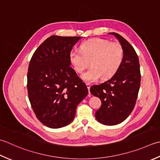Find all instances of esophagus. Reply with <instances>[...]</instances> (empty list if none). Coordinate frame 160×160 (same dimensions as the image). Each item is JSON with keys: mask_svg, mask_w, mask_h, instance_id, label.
I'll use <instances>...</instances> for the list:
<instances>
[{"mask_svg": "<svg viewBox=\"0 0 160 160\" xmlns=\"http://www.w3.org/2000/svg\"><path fill=\"white\" fill-rule=\"evenodd\" d=\"M86 86H87V88H88V92L89 94H90V84L89 83H86Z\"/></svg>", "mask_w": 160, "mask_h": 160, "instance_id": "obj_1", "label": "esophagus"}]
</instances>
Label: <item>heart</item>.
<instances>
[{"label":"heart","instance_id":"b5f03b06","mask_svg":"<svg viewBox=\"0 0 160 160\" xmlns=\"http://www.w3.org/2000/svg\"><path fill=\"white\" fill-rule=\"evenodd\" d=\"M123 58L121 44L100 38L84 42L80 51L72 50L70 54V61L77 73H82L90 62L91 68L81 76L87 82L112 78L121 67Z\"/></svg>","mask_w":160,"mask_h":160}]
</instances>
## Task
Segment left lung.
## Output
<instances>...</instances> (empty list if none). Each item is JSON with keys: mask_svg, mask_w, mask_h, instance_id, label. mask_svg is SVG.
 <instances>
[{"mask_svg": "<svg viewBox=\"0 0 160 160\" xmlns=\"http://www.w3.org/2000/svg\"><path fill=\"white\" fill-rule=\"evenodd\" d=\"M109 34L115 36L122 45L124 50L123 63L111 79L91 86L90 92L102 101V106L95 112L97 121L113 126L124 121L134 108L141 74L138 56L132 45L119 34Z\"/></svg>", "mask_w": 160, "mask_h": 160, "instance_id": "8db88e82", "label": "left lung"}]
</instances>
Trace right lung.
Returning a JSON list of instances; mask_svg holds the SVG:
<instances>
[{"instance_id": "obj_1", "label": "right lung", "mask_w": 160, "mask_h": 160, "mask_svg": "<svg viewBox=\"0 0 160 160\" xmlns=\"http://www.w3.org/2000/svg\"><path fill=\"white\" fill-rule=\"evenodd\" d=\"M81 38L51 36L37 49L29 64V100L38 119L49 128L70 124L78 104L88 94L70 66V52Z\"/></svg>"}]
</instances>
